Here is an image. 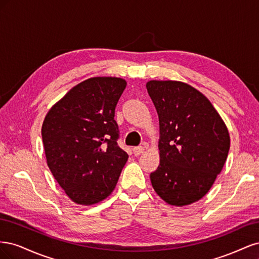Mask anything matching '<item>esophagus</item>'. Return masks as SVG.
Here are the masks:
<instances>
[{"instance_id": "esophagus-1", "label": "esophagus", "mask_w": 259, "mask_h": 259, "mask_svg": "<svg viewBox=\"0 0 259 259\" xmlns=\"http://www.w3.org/2000/svg\"><path fill=\"white\" fill-rule=\"evenodd\" d=\"M144 151H145V148L144 147H135L134 149H133V152H134V154L136 155V156H138V155H140L142 153H144Z\"/></svg>"}]
</instances>
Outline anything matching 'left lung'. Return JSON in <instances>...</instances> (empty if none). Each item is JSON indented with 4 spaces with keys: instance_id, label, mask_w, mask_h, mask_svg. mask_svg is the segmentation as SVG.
<instances>
[{
    "instance_id": "left-lung-1",
    "label": "left lung",
    "mask_w": 259,
    "mask_h": 259,
    "mask_svg": "<svg viewBox=\"0 0 259 259\" xmlns=\"http://www.w3.org/2000/svg\"><path fill=\"white\" fill-rule=\"evenodd\" d=\"M159 115L160 165L150 174L167 204L190 205L213 186L228 156L230 136L206 96L180 81L146 84Z\"/></svg>"
}]
</instances>
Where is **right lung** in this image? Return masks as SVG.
<instances>
[{
	"label": "right lung",
	"mask_w": 259,
	"mask_h": 259,
	"mask_svg": "<svg viewBox=\"0 0 259 259\" xmlns=\"http://www.w3.org/2000/svg\"><path fill=\"white\" fill-rule=\"evenodd\" d=\"M126 81L95 76L70 90L46 113L44 151L54 178L76 204L111 194L128 155L117 146L115 106Z\"/></svg>",
	"instance_id": "right-lung-1"
}]
</instances>
